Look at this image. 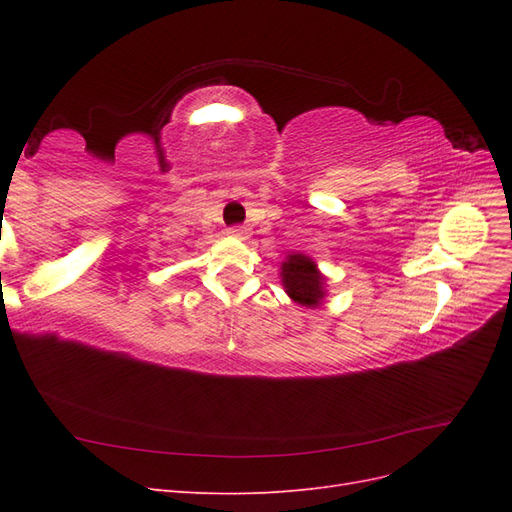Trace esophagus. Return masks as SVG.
Masks as SVG:
<instances>
[{
  "label": "esophagus",
  "mask_w": 512,
  "mask_h": 512,
  "mask_svg": "<svg viewBox=\"0 0 512 512\" xmlns=\"http://www.w3.org/2000/svg\"><path fill=\"white\" fill-rule=\"evenodd\" d=\"M228 235L237 237V239H247V237H250V230H247L245 226H232V228L228 230Z\"/></svg>",
  "instance_id": "1"
}]
</instances>
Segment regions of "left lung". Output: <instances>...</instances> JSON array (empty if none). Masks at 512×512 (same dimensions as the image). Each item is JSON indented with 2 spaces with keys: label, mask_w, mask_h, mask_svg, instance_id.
Instances as JSON below:
<instances>
[{
  "label": "left lung",
  "mask_w": 512,
  "mask_h": 512,
  "mask_svg": "<svg viewBox=\"0 0 512 512\" xmlns=\"http://www.w3.org/2000/svg\"><path fill=\"white\" fill-rule=\"evenodd\" d=\"M284 292L292 303L307 309H316L327 299V277L322 275L314 258L301 252L288 254L280 267Z\"/></svg>",
  "instance_id": "1"
}]
</instances>
